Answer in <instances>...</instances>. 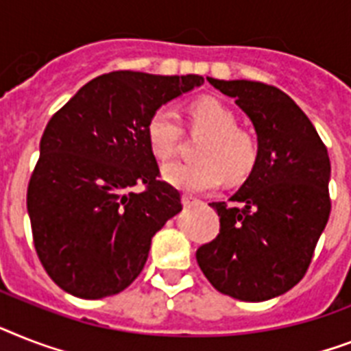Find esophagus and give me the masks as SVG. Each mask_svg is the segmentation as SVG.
<instances>
[{
    "label": "esophagus",
    "instance_id": "34e87169",
    "mask_svg": "<svg viewBox=\"0 0 351 351\" xmlns=\"http://www.w3.org/2000/svg\"><path fill=\"white\" fill-rule=\"evenodd\" d=\"M182 202H184V207H191V205L200 204V200H196V198H193V196H189V195L182 196Z\"/></svg>",
    "mask_w": 351,
    "mask_h": 351
}]
</instances>
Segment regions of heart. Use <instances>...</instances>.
Segmentation results:
<instances>
[{
	"label": "heart",
	"instance_id": "obj_1",
	"mask_svg": "<svg viewBox=\"0 0 351 351\" xmlns=\"http://www.w3.org/2000/svg\"><path fill=\"white\" fill-rule=\"evenodd\" d=\"M189 130L205 135L196 156L198 162H171L164 178L171 185L200 195L218 187L221 180L238 184L254 171L259 158L258 135L250 128L238 126V117L216 97H198L187 108ZM149 147L158 158L167 160L180 146L184 128L175 111L162 106L153 111L146 126Z\"/></svg>",
	"mask_w": 351,
	"mask_h": 351
}]
</instances>
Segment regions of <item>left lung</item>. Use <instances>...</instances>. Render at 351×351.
Masks as SVG:
<instances>
[{
  "label": "left lung",
  "mask_w": 351,
  "mask_h": 351,
  "mask_svg": "<svg viewBox=\"0 0 351 351\" xmlns=\"http://www.w3.org/2000/svg\"><path fill=\"white\" fill-rule=\"evenodd\" d=\"M207 81L250 117L259 158L229 205L213 202L220 234L196 250L218 292L267 301L303 279L328 223V149L301 108L279 88L256 81ZM236 203H240L238 208Z\"/></svg>",
  "instance_id": "obj_1"
}]
</instances>
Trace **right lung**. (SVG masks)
<instances>
[{"label":"right lung","instance_id":"1","mask_svg":"<svg viewBox=\"0 0 351 351\" xmlns=\"http://www.w3.org/2000/svg\"><path fill=\"white\" fill-rule=\"evenodd\" d=\"M202 84L200 75L104 73L48 121L27 209L37 258L64 292L108 298L142 272L151 238L182 210L178 189L160 180L147 121Z\"/></svg>","mask_w":351,"mask_h":351}]
</instances>
